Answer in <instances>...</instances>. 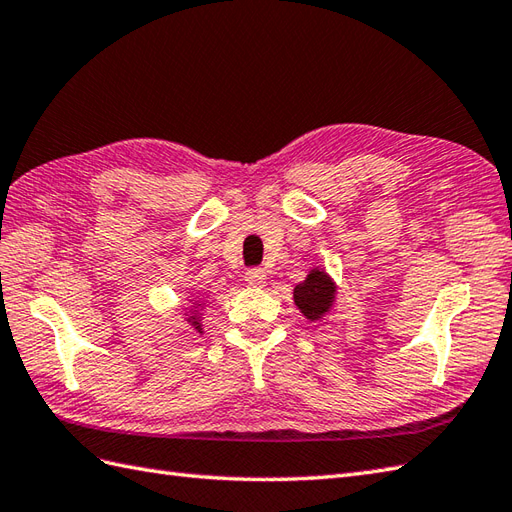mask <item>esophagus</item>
I'll list each match as a JSON object with an SVG mask.
<instances>
[{"label":"esophagus","mask_w":512,"mask_h":512,"mask_svg":"<svg viewBox=\"0 0 512 512\" xmlns=\"http://www.w3.org/2000/svg\"><path fill=\"white\" fill-rule=\"evenodd\" d=\"M244 279H246L248 285H264L266 283V272L261 268H248L246 274H244Z\"/></svg>","instance_id":"34e87169"}]
</instances>
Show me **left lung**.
<instances>
[{
  "instance_id": "obj_1",
  "label": "left lung",
  "mask_w": 512,
  "mask_h": 512,
  "mask_svg": "<svg viewBox=\"0 0 512 512\" xmlns=\"http://www.w3.org/2000/svg\"><path fill=\"white\" fill-rule=\"evenodd\" d=\"M335 285L322 270H311L309 277L294 287V303L309 320H318L333 305Z\"/></svg>"
}]
</instances>
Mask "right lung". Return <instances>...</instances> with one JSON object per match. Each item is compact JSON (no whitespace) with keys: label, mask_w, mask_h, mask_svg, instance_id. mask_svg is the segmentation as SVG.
<instances>
[{"label":"right lung","mask_w":512,"mask_h":512,"mask_svg":"<svg viewBox=\"0 0 512 512\" xmlns=\"http://www.w3.org/2000/svg\"><path fill=\"white\" fill-rule=\"evenodd\" d=\"M190 320H192V324H194V329L199 331V329H201V324H199V320H196V316H190Z\"/></svg>","instance_id":"add662e5"}]
</instances>
